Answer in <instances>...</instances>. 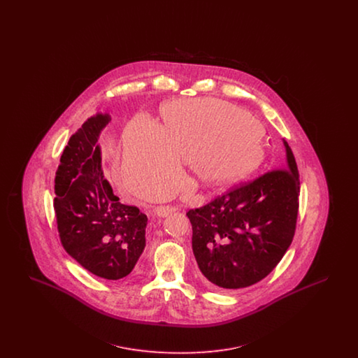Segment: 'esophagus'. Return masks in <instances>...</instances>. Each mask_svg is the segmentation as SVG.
Segmentation results:
<instances>
[{
    "label": "esophagus",
    "mask_w": 358,
    "mask_h": 358,
    "mask_svg": "<svg viewBox=\"0 0 358 358\" xmlns=\"http://www.w3.org/2000/svg\"><path fill=\"white\" fill-rule=\"evenodd\" d=\"M174 210H176V208L171 206V205H161V206L154 208V213L158 217H166V216H169L171 213H173Z\"/></svg>",
    "instance_id": "1"
}]
</instances>
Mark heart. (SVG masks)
<instances>
[{"instance_id": "heart-1", "label": "heart", "mask_w": 358, "mask_h": 358, "mask_svg": "<svg viewBox=\"0 0 358 358\" xmlns=\"http://www.w3.org/2000/svg\"><path fill=\"white\" fill-rule=\"evenodd\" d=\"M162 120L159 126L136 115L123 136L122 177L138 194L161 187L154 197L169 196L181 177L180 161L189 162L201 184L220 187L247 177L264 159L263 124L235 104L176 101L164 106Z\"/></svg>"}]
</instances>
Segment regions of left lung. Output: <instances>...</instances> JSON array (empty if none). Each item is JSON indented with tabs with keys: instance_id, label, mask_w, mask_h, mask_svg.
Returning <instances> with one entry per match:
<instances>
[{
	"instance_id": "obj_1",
	"label": "left lung",
	"mask_w": 358,
	"mask_h": 358,
	"mask_svg": "<svg viewBox=\"0 0 358 358\" xmlns=\"http://www.w3.org/2000/svg\"><path fill=\"white\" fill-rule=\"evenodd\" d=\"M283 145V168L187 212L193 254L209 289L252 286L286 254L296 227L299 173L285 139Z\"/></svg>"
}]
</instances>
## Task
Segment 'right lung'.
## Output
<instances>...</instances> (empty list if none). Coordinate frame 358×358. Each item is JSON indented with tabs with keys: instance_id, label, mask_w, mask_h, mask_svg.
<instances>
[{
	"instance_id": "right-lung-1",
	"label": "right lung",
	"mask_w": 358,
	"mask_h": 358,
	"mask_svg": "<svg viewBox=\"0 0 358 358\" xmlns=\"http://www.w3.org/2000/svg\"><path fill=\"white\" fill-rule=\"evenodd\" d=\"M108 114L85 120L69 138L55 177V213L64 250L99 278L118 280L134 270L146 245L148 216L122 204L102 169L98 139Z\"/></svg>"
}]
</instances>
